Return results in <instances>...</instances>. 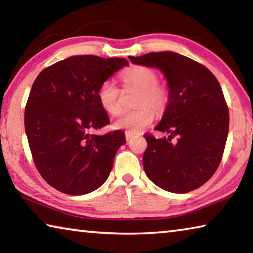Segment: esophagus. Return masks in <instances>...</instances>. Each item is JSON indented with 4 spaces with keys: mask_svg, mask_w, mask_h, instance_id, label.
Instances as JSON below:
<instances>
[{
    "mask_svg": "<svg viewBox=\"0 0 253 253\" xmlns=\"http://www.w3.org/2000/svg\"><path fill=\"white\" fill-rule=\"evenodd\" d=\"M125 137H126V140H130L132 138V134L129 131H126L125 132Z\"/></svg>",
    "mask_w": 253,
    "mask_h": 253,
    "instance_id": "34e87169",
    "label": "esophagus"
}]
</instances>
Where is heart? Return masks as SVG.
Wrapping results in <instances>:
<instances>
[{
	"mask_svg": "<svg viewBox=\"0 0 253 253\" xmlns=\"http://www.w3.org/2000/svg\"><path fill=\"white\" fill-rule=\"evenodd\" d=\"M121 79L126 87L138 89L134 110L126 111L116 119L114 126L129 132H139L154 121V113L162 115L168 109L170 92L168 85L158 81L157 72L147 66H132L124 70ZM98 101L106 113L116 116L123 107L121 89L113 80L107 79L99 84L97 90Z\"/></svg>",
	"mask_w": 253,
	"mask_h": 253,
	"instance_id": "obj_1",
	"label": "heart"
}]
</instances>
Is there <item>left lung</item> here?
Listing matches in <instances>:
<instances>
[{
    "label": "left lung",
    "instance_id": "8db88e82",
    "mask_svg": "<svg viewBox=\"0 0 253 253\" xmlns=\"http://www.w3.org/2000/svg\"><path fill=\"white\" fill-rule=\"evenodd\" d=\"M129 60L161 69L170 92L168 109L155 127L169 137L144 135L146 175L173 193L196 190L216 172L228 138L229 109L219 81L205 66L175 52H151Z\"/></svg>",
    "mask_w": 253,
    "mask_h": 253
}]
</instances>
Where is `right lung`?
<instances>
[{"label": "right lung", "mask_w": 253, "mask_h": 253, "mask_svg": "<svg viewBox=\"0 0 253 253\" xmlns=\"http://www.w3.org/2000/svg\"><path fill=\"white\" fill-rule=\"evenodd\" d=\"M128 61L75 55L42 70L34 80L24 113L25 132L37 169L62 193L84 195L108 178L122 130L98 136L110 123L98 101L99 84Z\"/></svg>", "instance_id": "1"}]
</instances>
